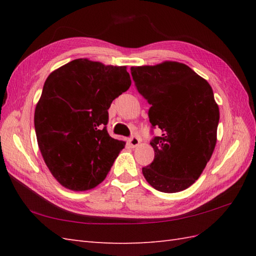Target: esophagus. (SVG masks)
<instances>
[{"instance_id": "1", "label": "esophagus", "mask_w": 256, "mask_h": 256, "mask_svg": "<svg viewBox=\"0 0 256 256\" xmlns=\"http://www.w3.org/2000/svg\"><path fill=\"white\" fill-rule=\"evenodd\" d=\"M140 138L138 136H131L128 138V144L132 146V148H136V146L140 144Z\"/></svg>"}]
</instances>
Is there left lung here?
Segmentation results:
<instances>
[{
    "label": "left lung",
    "instance_id": "1",
    "mask_svg": "<svg viewBox=\"0 0 256 256\" xmlns=\"http://www.w3.org/2000/svg\"><path fill=\"white\" fill-rule=\"evenodd\" d=\"M138 91L150 104L152 128L162 130L150 145L154 160L142 172L152 187L178 192L197 180L216 143L220 113L208 81L187 64L165 62L131 67Z\"/></svg>",
    "mask_w": 256,
    "mask_h": 256
}]
</instances>
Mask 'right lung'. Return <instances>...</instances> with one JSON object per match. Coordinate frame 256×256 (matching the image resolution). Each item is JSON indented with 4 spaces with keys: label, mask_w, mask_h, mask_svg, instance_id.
I'll return each mask as SVG.
<instances>
[{
    "label": "right lung",
    "mask_w": 256,
    "mask_h": 256,
    "mask_svg": "<svg viewBox=\"0 0 256 256\" xmlns=\"http://www.w3.org/2000/svg\"><path fill=\"white\" fill-rule=\"evenodd\" d=\"M130 86L125 66L84 58L48 76L35 108V131L48 170L64 187L84 192L104 180L125 146L108 133V110Z\"/></svg>",
    "instance_id": "add662e5"
}]
</instances>
